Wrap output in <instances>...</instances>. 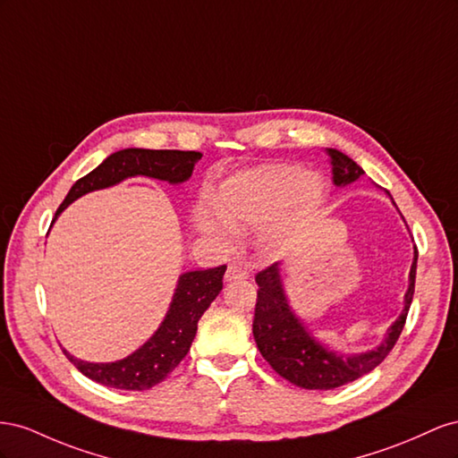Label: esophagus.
<instances>
[{
    "instance_id": "esophagus-1",
    "label": "esophagus",
    "mask_w": 458,
    "mask_h": 458,
    "mask_svg": "<svg viewBox=\"0 0 458 458\" xmlns=\"http://www.w3.org/2000/svg\"><path fill=\"white\" fill-rule=\"evenodd\" d=\"M247 276H250V272H247V268H245V267H242V265H238V263L230 265V267H228V270H226V282H232V280H243V278H247Z\"/></svg>"
}]
</instances>
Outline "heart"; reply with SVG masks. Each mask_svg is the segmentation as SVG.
<instances>
[{
    "mask_svg": "<svg viewBox=\"0 0 458 458\" xmlns=\"http://www.w3.org/2000/svg\"><path fill=\"white\" fill-rule=\"evenodd\" d=\"M324 199L322 182L297 165H265L226 180L216 193V211H201V226L230 236V226L265 225L263 240L290 245Z\"/></svg>",
    "mask_w": 458,
    "mask_h": 458,
    "instance_id": "b5f03b06",
    "label": "heart"
}]
</instances>
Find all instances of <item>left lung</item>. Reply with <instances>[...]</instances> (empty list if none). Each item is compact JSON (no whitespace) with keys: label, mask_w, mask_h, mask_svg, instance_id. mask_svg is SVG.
Listing matches in <instances>:
<instances>
[{"label":"left lung","mask_w":458,"mask_h":458,"mask_svg":"<svg viewBox=\"0 0 458 458\" xmlns=\"http://www.w3.org/2000/svg\"><path fill=\"white\" fill-rule=\"evenodd\" d=\"M328 155L335 186H347L364 174L362 168L345 153L328 149ZM416 260L418 251L414 247V260L409 274V290L404 293V307L399 318L387 328L382 344L367 352L349 357L320 344L305 328V324L295 317L284 292L280 263H274L260 270L255 276L259 292L253 318V335L260 355L287 382L305 389H334L369 374L389 355V351L394 349L403 332L412 303Z\"/></svg>","instance_id":"8db88e82"}]
</instances>
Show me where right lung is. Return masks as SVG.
Wrapping results in <instances>:
<instances>
[{"label":"right lung","mask_w":458,"mask_h":458,"mask_svg":"<svg viewBox=\"0 0 458 458\" xmlns=\"http://www.w3.org/2000/svg\"><path fill=\"white\" fill-rule=\"evenodd\" d=\"M199 159V151L138 148L116 151L89 174L74 182L67 198L59 205L55 218L82 195L111 188L132 176H148L168 182V184H182L191 176L193 166ZM225 272L226 265L182 274L165 320L148 342L126 359L114 362H88L72 357L64 349L63 352L86 377L101 386L128 391L149 389L163 382L188 355L195 332H198L199 318L222 290Z\"/></svg>","instance_id":"1"}]
</instances>
